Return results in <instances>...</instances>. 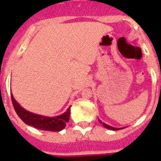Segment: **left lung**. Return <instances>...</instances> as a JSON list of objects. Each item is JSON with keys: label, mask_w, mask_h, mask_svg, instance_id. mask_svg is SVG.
I'll return each instance as SVG.
<instances>
[{"label": "left lung", "mask_w": 161, "mask_h": 161, "mask_svg": "<svg viewBox=\"0 0 161 161\" xmlns=\"http://www.w3.org/2000/svg\"><path fill=\"white\" fill-rule=\"evenodd\" d=\"M98 121H99V123L100 124H102L103 125V126L104 128H106V129H108V130H121V129H124V128H115V127H113V126H110V125H107V124H105V123H103L102 120L98 119Z\"/></svg>", "instance_id": "8db88e82"}]
</instances>
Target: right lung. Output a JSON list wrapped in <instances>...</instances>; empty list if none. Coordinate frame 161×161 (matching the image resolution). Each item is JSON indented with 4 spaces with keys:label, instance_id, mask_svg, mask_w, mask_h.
Here are the masks:
<instances>
[{
    "label": "right lung",
    "instance_id": "obj_1",
    "mask_svg": "<svg viewBox=\"0 0 161 161\" xmlns=\"http://www.w3.org/2000/svg\"><path fill=\"white\" fill-rule=\"evenodd\" d=\"M11 100L16 114L21 118V119L27 125L46 131H55L58 132L66 127V124L69 121L70 118V106L66 110V112L55 117H47L43 115L34 114L27 111L21 107L17 101L14 98L11 93Z\"/></svg>",
    "mask_w": 161,
    "mask_h": 161
}]
</instances>
